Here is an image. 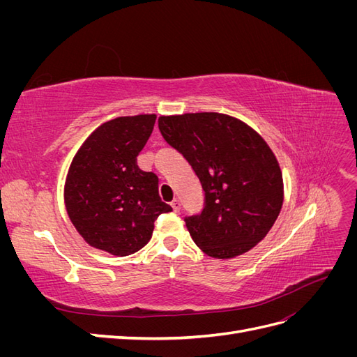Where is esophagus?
<instances>
[{
  "label": "esophagus",
  "instance_id": "1",
  "mask_svg": "<svg viewBox=\"0 0 357 357\" xmlns=\"http://www.w3.org/2000/svg\"><path fill=\"white\" fill-rule=\"evenodd\" d=\"M171 207H172V210H174V211L177 213V211H180V208H181V204H180L178 199H172V201H171Z\"/></svg>",
  "mask_w": 357,
  "mask_h": 357
}]
</instances>
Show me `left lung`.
Wrapping results in <instances>:
<instances>
[{
    "label": "left lung",
    "instance_id": "obj_1",
    "mask_svg": "<svg viewBox=\"0 0 357 357\" xmlns=\"http://www.w3.org/2000/svg\"><path fill=\"white\" fill-rule=\"evenodd\" d=\"M158 125L205 192L202 213L185 219L201 250L232 259L262 241L284 199L282 169L265 139L240 119L222 113L160 116Z\"/></svg>",
    "mask_w": 357,
    "mask_h": 357
}]
</instances>
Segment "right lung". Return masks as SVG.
Segmentation results:
<instances>
[{
    "label": "right lung",
    "mask_w": 357,
    "mask_h": 357,
    "mask_svg": "<svg viewBox=\"0 0 357 357\" xmlns=\"http://www.w3.org/2000/svg\"><path fill=\"white\" fill-rule=\"evenodd\" d=\"M155 122L156 114L112 119L73 158L63 201L75 231L91 247L132 255L152 238L158 215L172 210L160 201L156 174L137 165Z\"/></svg>",
    "instance_id": "right-lung-1"
}]
</instances>
